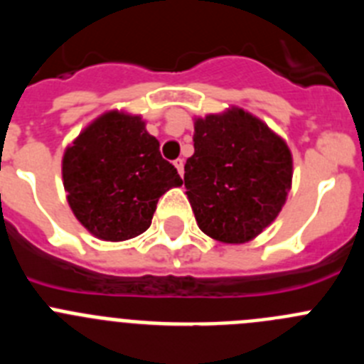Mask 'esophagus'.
Here are the masks:
<instances>
[{
  "instance_id": "obj_1",
  "label": "esophagus",
  "mask_w": 364,
  "mask_h": 364,
  "mask_svg": "<svg viewBox=\"0 0 364 364\" xmlns=\"http://www.w3.org/2000/svg\"><path fill=\"white\" fill-rule=\"evenodd\" d=\"M173 164H175L176 171H178V175H180V176L184 175V160H182V159H176L175 162H173Z\"/></svg>"
}]
</instances>
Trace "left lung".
<instances>
[{"label":"left lung","instance_id":"8db88e82","mask_svg":"<svg viewBox=\"0 0 364 364\" xmlns=\"http://www.w3.org/2000/svg\"><path fill=\"white\" fill-rule=\"evenodd\" d=\"M184 186L196 223L213 240L245 243L279 215L292 186V153L252 113L231 106L195 119Z\"/></svg>","mask_w":364,"mask_h":364}]
</instances>
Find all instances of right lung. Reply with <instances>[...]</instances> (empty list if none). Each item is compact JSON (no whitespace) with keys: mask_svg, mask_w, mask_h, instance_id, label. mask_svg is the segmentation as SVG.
I'll return each mask as SVG.
<instances>
[{"mask_svg":"<svg viewBox=\"0 0 364 364\" xmlns=\"http://www.w3.org/2000/svg\"><path fill=\"white\" fill-rule=\"evenodd\" d=\"M159 146L141 115L109 109L65 149L66 200L95 238L124 242L142 235L151 225L160 196L182 186Z\"/></svg>","mask_w":364,"mask_h":364,"instance_id":"add662e5","label":"right lung"}]
</instances>
